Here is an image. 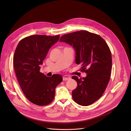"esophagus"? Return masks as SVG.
<instances>
[{
    "label": "esophagus",
    "instance_id": "1",
    "mask_svg": "<svg viewBox=\"0 0 131 131\" xmlns=\"http://www.w3.org/2000/svg\"><path fill=\"white\" fill-rule=\"evenodd\" d=\"M70 79V77L69 76H67V75H65V76H63V80L64 81H66V80H68Z\"/></svg>",
    "mask_w": 131,
    "mask_h": 131
}]
</instances>
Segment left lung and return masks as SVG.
<instances>
[{"label":"left lung","mask_w":131,"mask_h":131,"mask_svg":"<svg viewBox=\"0 0 131 131\" xmlns=\"http://www.w3.org/2000/svg\"><path fill=\"white\" fill-rule=\"evenodd\" d=\"M60 41L72 46L76 63L81 64V71L87 74L80 79L72 77L77 82L72 92L73 100L84 106L94 103L103 94L110 78L112 58L108 46L100 36L86 30L65 34Z\"/></svg>","instance_id":"left-lung-1"}]
</instances>
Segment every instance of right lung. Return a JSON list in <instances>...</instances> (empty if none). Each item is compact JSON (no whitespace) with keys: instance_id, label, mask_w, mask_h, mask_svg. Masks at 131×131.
Instances as JSON below:
<instances>
[{"instance_id":"add662e5","label":"right lung","mask_w":131,"mask_h":131,"mask_svg":"<svg viewBox=\"0 0 131 131\" xmlns=\"http://www.w3.org/2000/svg\"><path fill=\"white\" fill-rule=\"evenodd\" d=\"M59 38L60 35H32L22 39L15 49L13 64L17 81L26 97L35 105L51 103L55 88L63 80L61 74L49 77L40 72L49 49Z\"/></svg>"}]
</instances>
